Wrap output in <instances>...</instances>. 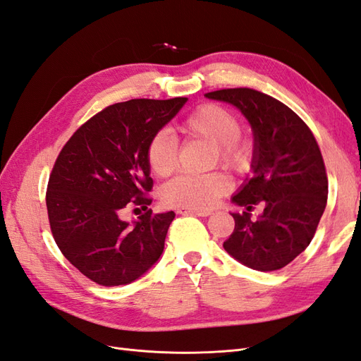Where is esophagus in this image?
Masks as SVG:
<instances>
[{
  "label": "esophagus",
  "mask_w": 361,
  "mask_h": 361,
  "mask_svg": "<svg viewBox=\"0 0 361 361\" xmlns=\"http://www.w3.org/2000/svg\"><path fill=\"white\" fill-rule=\"evenodd\" d=\"M178 212L187 214V215H199V216H209L212 214V211H207V209H185V207H179Z\"/></svg>",
  "instance_id": "obj_1"
}]
</instances>
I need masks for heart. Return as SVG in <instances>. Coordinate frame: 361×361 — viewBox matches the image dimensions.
Here are the masks:
<instances>
[{"instance_id": "b5f03b06", "label": "heart", "mask_w": 361, "mask_h": 361, "mask_svg": "<svg viewBox=\"0 0 361 361\" xmlns=\"http://www.w3.org/2000/svg\"><path fill=\"white\" fill-rule=\"evenodd\" d=\"M180 130L191 137H200L215 145L214 161L233 171H244L250 164V152L241 141V122L228 108L207 102L202 104L183 118ZM149 169L157 176L166 178L176 169L178 143L167 129L152 135L146 147ZM232 188L226 173L215 170L204 174H180L162 187L161 197L167 206L185 209L212 207Z\"/></svg>"}]
</instances>
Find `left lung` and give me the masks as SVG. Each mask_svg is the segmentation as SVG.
<instances>
[{"instance_id": "1", "label": "left lung", "mask_w": 361, "mask_h": 361, "mask_svg": "<svg viewBox=\"0 0 361 361\" xmlns=\"http://www.w3.org/2000/svg\"><path fill=\"white\" fill-rule=\"evenodd\" d=\"M204 96L235 105L255 135L253 176L232 197L247 211L232 214L235 228L223 247L251 269L286 267L309 247L326 204L329 179L318 141L289 106L262 92L239 87ZM259 202L264 212L251 221L249 211Z\"/></svg>"}]
</instances>
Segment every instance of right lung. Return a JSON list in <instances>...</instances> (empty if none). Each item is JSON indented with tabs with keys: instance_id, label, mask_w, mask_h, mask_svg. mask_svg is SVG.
I'll return each instance as SVG.
<instances>
[{
	"instance_id": "add662e5",
	"label": "right lung",
	"mask_w": 361,
	"mask_h": 361,
	"mask_svg": "<svg viewBox=\"0 0 361 361\" xmlns=\"http://www.w3.org/2000/svg\"><path fill=\"white\" fill-rule=\"evenodd\" d=\"M187 101L106 106L75 130L54 164L47 188L52 236L63 256L97 285H128L162 255L173 211L149 209L134 226L120 215L129 204L147 209L152 203L147 143Z\"/></svg>"
}]
</instances>
